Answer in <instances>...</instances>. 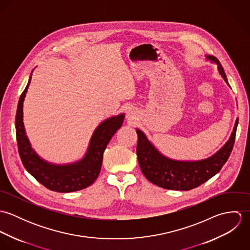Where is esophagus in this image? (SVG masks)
<instances>
[{
    "mask_svg": "<svg viewBox=\"0 0 250 250\" xmlns=\"http://www.w3.org/2000/svg\"><path fill=\"white\" fill-rule=\"evenodd\" d=\"M127 116H128V118H130V119H134L135 113H134L132 110H128V111H127Z\"/></svg>",
    "mask_w": 250,
    "mask_h": 250,
    "instance_id": "esophagus-1",
    "label": "esophagus"
}]
</instances>
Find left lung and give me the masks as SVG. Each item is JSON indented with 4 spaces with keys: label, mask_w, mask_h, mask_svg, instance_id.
Masks as SVG:
<instances>
[{
    "label": "left lung",
    "mask_w": 250,
    "mask_h": 250,
    "mask_svg": "<svg viewBox=\"0 0 250 250\" xmlns=\"http://www.w3.org/2000/svg\"><path fill=\"white\" fill-rule=\"evenodd\" d=\"M217 65V71L229 85L227 77L214 56H205ZM230 86V85H229ZM239 119H236L233 132L226 143L211 157L198 161H179L163 155L142 130L138 134L137 156L143 175L154 185L172 190H189L212 178L227 162L235 143Z\"/></svg>",
    "instance_id": "8db88e82"
}]
</instances>
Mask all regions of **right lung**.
Segmentation results:
<instances>
[{
    "label": "right lung",
    "instance_id": "1",
    "mask_svg": "<svg viewBox=\"0 0 250 250\" xmlns=\"http://www.w3.org/2000/svg\"><path fill=\"white\" fill-rule=\"evenodd\" d=\"M20 96L16 111L15 129L18 151L27 171L47 188L57 192H71L87 188L97 179L103 162V154L112 136L122 126L125 114L120 113L102 121L94 130L84 156L74 163L58 165L42 159L32 147L23 121V104L31 83Z\"/></svg>",
    "mask_w": 250,
    "mask_h": 250
}]
</instances>
